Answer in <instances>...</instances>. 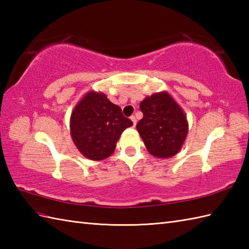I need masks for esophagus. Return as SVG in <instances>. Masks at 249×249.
Segmentation results:
<instances>
[{
  "label": "esophagus",
  "mask_w": 249,
  "mask_h": 249,
  "mask_svg": "<svg viewBox=\"0 0 249 249\" xmlns=\"http://www.w3.org/2000/svg\"><path fill=\"white\" fill-rule=\"evenodd\" d=\"M130 120L133 121V126H134V127H135L136 124H137V120H136V118H135L134 115H131V116H130Z\"/></svg>",
  "instance_id": "34e87169"
}]
</instances>
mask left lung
<instances>
[{
	"label": "left lung",
	"mask_w": 249,
	"mask_h": 249,
	"mask_svg": "<svg viewBox=\"0 0 249 249\" xmlns=\"http://www.w3.org/2000/svg\"><path fill=\"white\" fill-rule=\"evenodd\" d=\"M140 110L143 118L136 127L150 154L158 158L176 155L188 133L182 108L167 92H160L142 100Z\"/></svg>",
	"instance_id": "left-lung-1"
}]
</instances>
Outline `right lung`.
Segmentation results:
<instances>
[{
    "mask_svg": "<svg viewBox=\"0 0 249 249\" xmlns=\"http://www.w3.org/2000/svg\"><path fill=\"white\" fill-rule=\"evenodd\" d=\"M133 122L104 93L91 91L77 104L71 116V136L77 149L91 160L112 155L122 133Z\"/></svg>",
    "mask_w": 249,
    "mask_h": 249,
    "instance_id": "1",
    "label": "right lung"
}]
</instances>
